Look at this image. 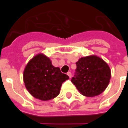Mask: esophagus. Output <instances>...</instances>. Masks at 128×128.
Listing matches in <instances>:
<instances>
[{
  "instance_id": "34e87169",
  "label": "esophagus",
  "mask_w": 128,
  "mask_h": 128,
  "mask_svg": "<svg viewBox=\"0 0 128 128\" xmlns=\"http://www.w3.org/2000/svg\"><path fill=\"white\" fill-rule=\"evenodd\" d=\"M67 75L69 76L70 78H71V77H72V74H71L70 72H67Z\"/></svg>"
}]
</instances>
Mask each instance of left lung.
<instances>
[{
	"mask_svg": "<svg viewBox=\"0 0 128 128\" xmlns=\"http://www.w3.org/2000/svg\"><path fill=\"white\" fill-rule=\"evenodd\" d=\"M71 81L82 95L94 97L102 93L111 78L109 66L100 58L95 55L80 58Z\"/></svg>",
	"mask_w": 128,
	"mask_h": 128,
	"instance_id": "1",
	"label": "left lung"
}]
</instances>
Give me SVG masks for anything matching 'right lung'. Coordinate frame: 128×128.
I'll use <instances>...</instances> for the list:
<instances>
[{"label":"right lung","instance_id":"add662e5","mask_svg":"<svg viewBox=\"0 0 128 128\" xmlns=\"http://www.w3.org/2000/svg\"><path fill=\"white\" fill-rule=\"evenodd\" d=\"M23 76L25 86L30 94L42 100L57 97L62 83L69 79L43 54H37L28 62Z\"/></svg>","mask_w":128,"mask_h":128}]
</instances>
